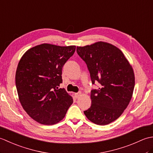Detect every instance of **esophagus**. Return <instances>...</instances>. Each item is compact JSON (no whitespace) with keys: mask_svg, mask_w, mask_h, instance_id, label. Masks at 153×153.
I'll return each mask as SVG.
<instances>
[{"mask_svg":"<svg viewBox=\"0 0 153 153\" xmlns=\"http://www.w3.org/2000/svg\"><path fill=\"white\" fill-rule=\"evenodd\" d=\"M82 95V92H79V93H75V96H76V98H78L81 95Z\"/></svg>","mask_w":153,"mask_h":153,"instance_id":"obj_1","label":"esophagus"}]
</instances>
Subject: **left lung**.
<instances>
[{"mask_svg":"<svg viewBox=\"0 0 153 153\" xmlns=\"http://www.w3.org/2000/svg\"><path fill=\"white\" fill-rule=\"evenodd\" d=\"M77 53L87 64L92 83L100 84L99 89L91 92V106L84 114L95 124H108L122 115L130 102L134 70L122 52L106 42L77 47Z\"/></svg>","mask_w":153,"mask_h":153,"instance_id":"obj_1","label":"left lung"}]
</instances>
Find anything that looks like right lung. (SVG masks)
<instances>
[{
	"label": "right lung",
	"instance_id": "obj_1",
	"mask_svg": "<svg viewBox=\"0 0 153 153\" xmlns=\"http://www.w3.org/2000/svg\"><path fill=\"white\" fill-rule=\"evenodd\" d=\"M76 46L43 43L27 51L16 72V86L21 105L27 114L44 125L62 120L73 99L64 89L62 70L72 56Z\"/></svg>",
	"mask_w": 153,
	"mask_h": 153
}]
</instances>
